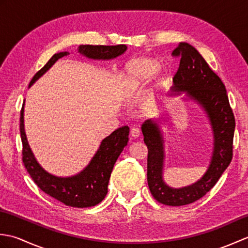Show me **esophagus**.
Here are the masks:
<instances>
[{
  "instance_id": "1",
  "label": "esophagus",
  "mask_w": 248,
  "mask_h": 248,
  "mask_svg": "<svg viewBox=\"0 0 248 248\" xmlns=\"http://www.w3.org/2000/svg\"><path fill=\"white\" fill-rule=\"evenodd\" d=\"M130 133H131V136H132L133 139H138L139 136L140 135V130L139 128H132L130 131Z\"/></svg>"
}]
</instances>
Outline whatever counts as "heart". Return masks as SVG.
<instances>
[{
	"instance_id": "b5f03b06",
	"label": "heart",
	"mask_w": 248,
	"mask_h": 248,
	"mask_svg": "<svg viewBox=\"0 0 248 248\" xmlns=\"http://www.w3.org/2000/svg\"><path fill=\"white\" fill-rule=\"evenodd\" d=\"M156 62L148 59H140L131 62L124 71V88L127 93H133L136 88L143 86L154 75Z\"/></svg>"
}]
</instances>
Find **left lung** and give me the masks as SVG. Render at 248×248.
Listing matches in <instances>:
<instances>
[{
    "instance_id": "left-lung-1",
    "label": "left lung",
    "mask_w": 248,
    "mask_h": 248,
    "mask_svg": "<svg viewBox=\"0 0 248 248\" xmlns=\"http://www.w3.org/2000/svg\"><path fill=\"white\" fill-rule=\"evenodd\" d=\"M173 57H180V64L172 78V92H186L187 96L202 105L208 114L214 135V151L211 163L199 181L182 188H171L163 181L162 134L155 121L147 120L141 125L144 141L148 148L147 181L152 196L163 204L184 205L204 196L211 189L232 160L235 119L228 94L219 77L193 46L179 44L172 51Z\"/></svg>"
}]
</instances>
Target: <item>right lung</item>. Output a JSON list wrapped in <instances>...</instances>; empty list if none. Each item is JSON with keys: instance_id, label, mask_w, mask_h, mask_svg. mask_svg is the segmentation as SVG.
<instances>
[{"instance_id": "add662e5", "label": "right lung", "mask_w": 248, "mask_h": 248, "mask_svg": "<svg viewBox=\"0 0 248 248\" xmlns=\"http://www.w3.org/2000/svg\"><path fill=\"white\" fill-rule=\"evenodd\" d=\"M127 50V46H92L82 45L78 52L88 59L110 60L115 59ZM68 52H60L51 57L49 62L41 68L31 78L30 86L44 75L54 62ZM20 135L22 140V161L31 178L41 191L49 196L59 200L69 207L88 208L101 202L108 194V186L110 173L116 160L118 159L124 146L129 140V127L124 125L105 138L97 154L87 167L78 175L68 178H61L50 175L41 167L31 152L26 140L23 124V107L20 112Z\"/></svg>"}]
</instances>
